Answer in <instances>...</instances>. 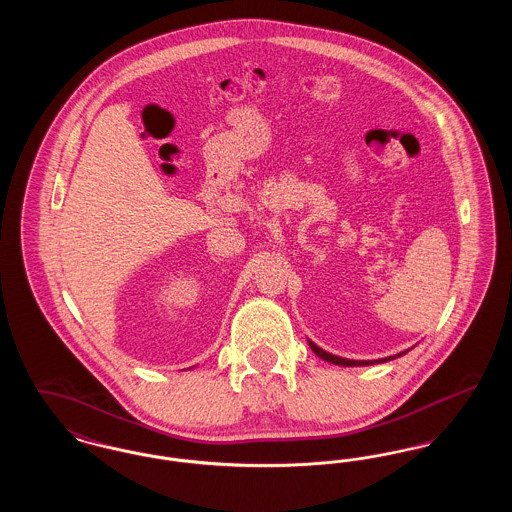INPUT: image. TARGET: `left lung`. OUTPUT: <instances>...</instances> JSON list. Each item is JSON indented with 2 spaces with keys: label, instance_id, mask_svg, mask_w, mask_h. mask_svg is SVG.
I'll return each instance as SVG.
<instances>
[{
  "label": "left lung",
  "instance_id": "8db88e82",
  "mask_svg": "<svg viewBox=\"0 0 512 512\" xmlns=\"http://www.w3.org/2000/svg\"><path fill=\"white\" fill-rule=\"evenodd\" d=\"M309 341V347L313 349V353L320 357V359H324V361H328V363H332V365L338 366H365V365H378V363H386V361H393V359H397V357H401V355H405L407 351H401V353H397V355H391V357H386V359H376V361H353V359H343V357H338V355H332V353H328V351H324L322 347H318L315 341Z\"/></svg>",
  "mask_w": 512,
  "mask_h": 512
}]
</instances>
